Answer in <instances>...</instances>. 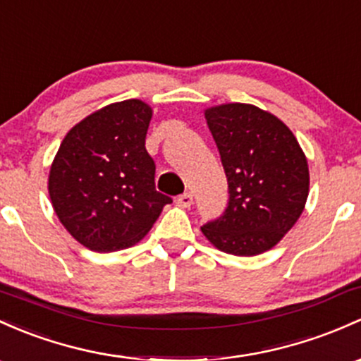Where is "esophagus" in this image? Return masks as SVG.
<instances>
[{"label":"esophagus","instance_id":"esophagus-1","mask_svg":"<svg viewBox=\"0 0 361 361\" xmlns=\"http://www.w3.org/2000/svg\"><path fill=\"white\" fill-rule=\"evenodd\" d=\"M176 201H177V204H179V207L189 208L192 204V195H191V192H184V195L177 196Z\"/></svg>","mask_w":361,"mask_h":361}]
</instances>
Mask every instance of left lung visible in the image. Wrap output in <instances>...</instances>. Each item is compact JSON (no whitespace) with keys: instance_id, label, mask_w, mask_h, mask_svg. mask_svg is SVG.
I'll return each instance as SVG.
<instances>
[{"instance_id":"8db88e82","label":"left lung","mask_w":361,"mask_h":361,"mask_svg":"<svg viewBox=\"0 0 361 361\" xmlns=\"http://www.w3.org/2000/svg\"><path fill=\"white\" fill-rule=\"evenodd\" d=\"M204 118L226 170L228 204L201 232L224 253H265L305 210L310 172L303 149L281 118L255 104H219L207 108Z\"/></svg>"}]
</instances>
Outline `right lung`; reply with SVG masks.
I'll list each match as a JSON object with an SVG mask.
<instances>
[{"label": "right lung", "mask_w": 361, "mask_h": 361, "mask_svg": "<svg viewBox=\"0 0 361 361\" xmlns=\"http://www.w3.org/2000/svg\"><path fill=\"white\" fill-rule=\"evenodd\" d=\"M153 110L141 99L111 103L68 130L49 169L48 191L61 226L98 253L141 241L169 196L154 188L145 141Z\"/></svg>", "instance_id": "add662e5"}]
</instances>
